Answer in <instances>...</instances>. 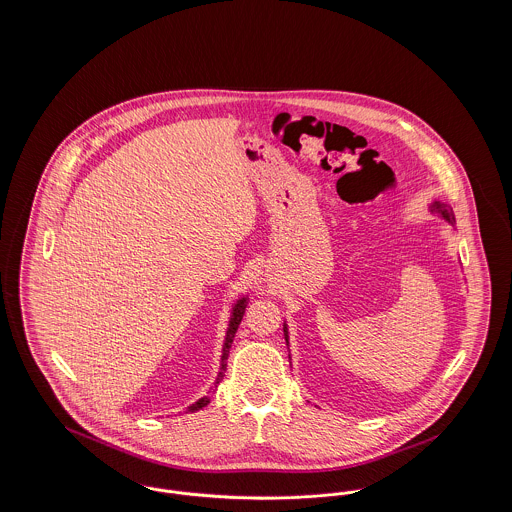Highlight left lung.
<instances>
[{
  "label": "left lung",
  "instance_id": "1",
  "mask_svg": "<svg viewBox=\"0 0 512 512\" xmlns=\"http://www.w3.org/2000/svg\"><path fill=\"white\" fill-rule=\"evenodd\" d=\"M430 213H436L441 219L447 220L451 226H455V215H453V209L447 205V203H441V201H434L430 205ZM284 338H286V345H290V336H288V324L284 322Z\"/></svg>",
  "mask_w": 512,
  "mask_h": 512
}]
</instances>
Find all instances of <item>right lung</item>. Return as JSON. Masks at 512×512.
<instances>
[{
    "label": "right lung",
    "instance_id": "1",
    "mask_svg": "<svg viewBox=\"0 0 512 512\" xmlns=\"http://www.w3.org/2000/svg\"><path fill=\"white\" fill-rule=\"evenodd\" d=\"M247 303H249V297L244 295V297H240V299H238V301L232 305V315H230V320H228L226 336H224V343H222L220 370L219 374H217V380H215V388H217V384H219L220 380L224 378V372H226V361H228V353H230V347H232L234 336H236V332H238V326H240V322H242V318H244L245 307H247ZM211 390H213V388H211ZM209 401H211V391H209L207 395H203L201 399H197L195 403H192V405L186 409V413H195V411L203 409V407H205Z\"/></svg>",
    "mask_w": 512,
    "mask_h": 512
}]
</instances>
